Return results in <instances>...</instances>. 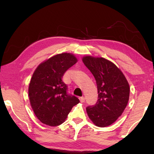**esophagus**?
<instances>
[{
	"instance_id": "34e87169",
	"label": "esophagus",
	"mask_w": 154,
	"mask_h": 154,
	"mask_svg": "<svg viewBox=\"0 0 154 154\" xmlns=\"http://www.w3.org/2000/svg\"><path fill=\"white\" fill-rule=\"evenodd\" d=\"M79 100H80L81 103H84L85 102V98L84 97H80Z\"/></svg>"
}]
</instances>
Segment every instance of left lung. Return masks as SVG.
Returning <instances> with one entry per match:
<instances>
[{"label": "left lung", "instance_id": "1", "mask_svg": "<svg viewBox=\"0 0 154 154\" xmlns=\"http://www.w3.org/2000/svg\"><path fill=\"white\" fill-rule=\"evenodd\" d=\"M82 61L94 77L98 94L97 103L86 108L88 117L98 127L110 126L126 107L128 82L121 70L108 60L86 56Z\"/></svg>", "mask_w": 154, "mask_h": 154}]
</instances>
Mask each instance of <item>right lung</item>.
Wrapping results in <instances>:
<instances>
[{"label":"right lung","mask_w":154,"mask_h":154,"mask_svg":"<svg viewBox=\"0 0 154 154\" xmlns=\"http://www.w3.org/2000/svg\"><path fill=\"white\" fill-rule=\"evenodd\" d=\"M77 62L73 54L62 53L41 63L34 72L28 96L34 113L43 124L59 126L79 103L76 96L67 93V85L62 80L64 72Z\"/></svg>","instance_id":"obj_1"}]
</instances>
